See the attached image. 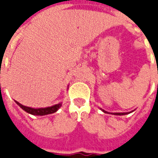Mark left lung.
<instances>
[{
  "label": "left lung",
  "mask_w": 158,
  "mask_h": 158,
  "mask_svg": "<svg viewBox=\"0 0 158 158\" xmlns=\"http://www.w3.org/2000/svg\"><path fill=\"white\" fill-rule=\"evenodd\" d=\"M104 112H106L105 110H102ZM128 112H113L112 114H114V115H125V114H127Z\"/></svg>",
  "instance_id": "left-lung-1"
}]
</instances>
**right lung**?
<instances>
[{
  "instance_id": "add662e5",
  "label": "right lung",
  "mask_w": 158,
  "mask_h": 158,
  "mask_svg": "<svg viewBox=\"0 0 158 158\" xmlns=\"http://www.w3.org/2000/svg\"><path fill=\"white\" fill-rule=\"evenodd\" d=\"M15 103L18 106L21 107L23 110H24L25 112L32 114V115H40V116H43V115H46V114H51V113H54L57 112L58 109L61 106V103L54 105L52 106H49V107H45V108H31V107H28V106H23L20 103H18L17 101H15Z\"/></svg>"
}]
</instances>
